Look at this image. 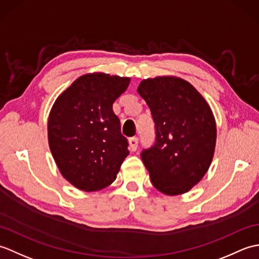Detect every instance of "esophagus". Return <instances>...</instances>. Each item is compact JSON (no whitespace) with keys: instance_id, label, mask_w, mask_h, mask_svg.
I'll use <instances>...</instances> for the list:
<instances>
[{"instance_id":"34e87169","label":"esophagus","mask_w":259,"mask_h":259,"mask_svg":"<svg viewBox=\"0 0 259 259\" xmlns=\"http://www.w3.org/2000/svg\"><path fill=\"white\" fill-rule=\"evenodd\" d=\"M138 142H139V139L137 138V137H133V138L129 139V146H130L131 151L137 150V147H138Z\"/></svg>"}]
</instances>
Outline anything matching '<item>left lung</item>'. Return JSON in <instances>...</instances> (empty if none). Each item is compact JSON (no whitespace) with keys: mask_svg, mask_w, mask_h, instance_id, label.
<instances>
[{"mask_svg":"<svg viewBox=\"0 0 259 259\" xmlns=\"http://www.w3.org/2000/svg\"><path fill=\"white\" fill-rule=\"evenodd\" d=\"M138 93L156 124L155 145L141 152L151 183L164 195L185 194L213 158L217 129L211 109L194 85L172 75L142 80Z\"/></svg>","mask_w":259,"mask_h":259,"instance_id":"obj_1","label":"left lung"}]
</instances>
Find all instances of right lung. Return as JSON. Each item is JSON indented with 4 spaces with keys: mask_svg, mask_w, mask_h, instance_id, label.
<instances>
[{
    "mask_svg": "<svg viewBox=\"0 0 259 259\" xmlns=\"http://www.w3.org/2000/svg\"><path fill=\"white\" fill-rule=\"evenodd\" d=\"M130 78L102 72L79 76L49 114L48 139L54 161L75 188L97 191L111 185L129 155L112 104Z\"/></svg>",
    "mask_w": 259,
    "mask_h": 259,
    "instance_id": "1",
    "label": "right lung"
}]
</instances>
